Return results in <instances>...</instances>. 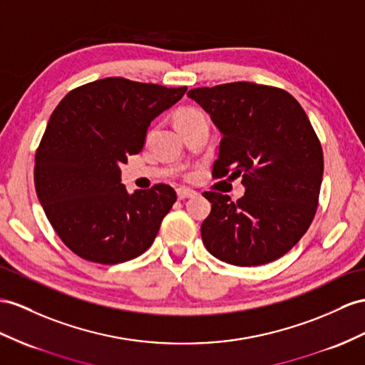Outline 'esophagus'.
<instances>
[{
	"mask_svg": "<svg viewBox=\"0 0 365 365\" xmlns=\"http://www.w3.org/2000/svg\"><path fill=\"white\" fill-rule=\"evenodd\" d=\"M194 195H195V191H192L190 188H179V190H177V197H179V200L190 199V197H194Z\"/></svg>",
	"mask_w": 365,
	"mask_h": 365,
	"instance_id": "esophagus-1",
	"label": "esophagus"
}]
</instances>
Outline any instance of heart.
<instances>
[{
	"instance_id": "1",
	"label": "heart",
	"mask_w": 365,
	"mask_h": 365,
	"mask_svg": "<svg viewBox=\"0 0 365 365\" xmlns=\"http://www.w3.org/2000/svg\"><path fill=\"white\" fill-rule=\"evenodd\" d=\"M203 115L202 112L199 109H183L180 110L179 114H177L175 117V121H180V120H191V118H195V117H200Z\"/></svg>"
}]
</instances>
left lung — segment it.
<instances>
[{
  "label": "left lung",
  "instance_id": "left-lung-1",
  "mask_svg": "<svg viewBox=\"0 0 365 365\" xmlns=\"http://www.w3.org/2000/svg\"><path fill=\"white\" fill-rule=\"evenodd\" d=\"M222 134L212 175L237 179L244 197L203 192L211 205L202 240L222 262L264 265L282 257L316 214L322 148L305 110L284 89L236 81L188 92Z\"/></svg>",
  "mask_w": 365,
  "mask_h": 365
}]
</instances>
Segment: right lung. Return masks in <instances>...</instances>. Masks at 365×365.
I'll return each instance as SVG.
<instances>
[{
    "mask_svg": "<svg viewBox=\"0 0 365 365\" xmlns=\"http://www.w3.org/2000/svg\"><path fill=\"white\" fill-rule=\"evenodd\" d=\"M185 92L109 77L71 91L52 112L35 154V190L77 256L112 265L153 245L175 191L155 185L129 194L120 163L142 151L151 121Z\"/></svg>",
    "mask_w": 365,
    "mask_h": 365,
    "instance_id": "1",
    "label": "right lung"
}]
</instances>
